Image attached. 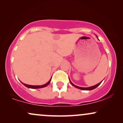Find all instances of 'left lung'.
Segmentation results:
<instances>
[{
	"mask_svg": "<svg viewBox=\"0 0 123 123\" xmlns=\"http://www.w3.org/2000/svg\"><path fill=\"white\" fill-rule=\"evenodd\" d=\"M69 81H70V83H71V84L72 86H74V87H75L76 88H79V89H80V90H88V91H90V90H94V89H95V88H97V87H98V86H99L100 85V84H101V83H102V81H101V82H100L99 83H98V84H96V85H95V86H91V87H79V86H76V85H74V84H73L72 83V81H70V79H69Z\"/></svg>",
	"mask_w": 123,
	"mask_h": 123,
	"instance_id": "left-lung-1",
	"label": "left lung"
}]
</instances>
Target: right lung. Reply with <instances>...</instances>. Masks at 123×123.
Instances as JSON below:
<instances>
[{
	"mask_svg": "<svg viewBox=\"0 0 123 123\" xmlns=\"http://www.w3.org/2000/svg\"><path fill=\"white\" fill-rule=\"evenodd\" d=\"M51 79L49 80V81L47 83H46L45 84H43V85H41V86H32V85H28V84H25V83H23L22 82H21L22 83V84H24L25 87H28V88H32V89H36V88H43V87H46V86H47L49 85V84H50V81H51Z\"/></svg>",
	"mask_w": 123,
	"mask_h": 123,
	"instance_id": "1",
	"label": "right lung"
}]
</instances>
